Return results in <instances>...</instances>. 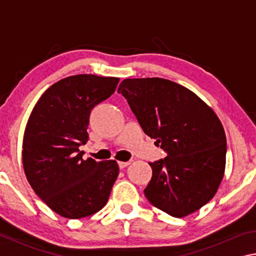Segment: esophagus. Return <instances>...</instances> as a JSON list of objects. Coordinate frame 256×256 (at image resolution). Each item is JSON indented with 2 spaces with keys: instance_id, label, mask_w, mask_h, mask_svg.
<instances>
[{
  "instance_id": "esophagus-1",
  "label": "esophagus",
  "mask_w": 256,
  "mask_h": 256,
  "mask_svg": "<svg viewBox=\"0 0 256 256\" xmlns=\"http://www.w3.org/2000/svg\"><path fill=\"white\" fill-rule=\"evenodd\" d=\"M128 164H130V162H118V166H120V170H123V168L128 167Z\"/></svg>"
}]
</instances>
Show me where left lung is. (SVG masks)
<instances>
[{
    "mask_svg": "<svg viewBox=\"0 0 256 256\" xmlns=\"http://www.w3.org/2000/svg\"><path fill=\"white\" fill-rule=\"evenodd\" d=\"M118 92L144 133L167 154L150 162L152 177L144 190L149 202L176 218L206 204L222 180L227 152L224 130L212 108L162 78L125 79Z\"/></svg>",
    "mask_w": 256,
    "mask_h": 256,
    "instance_id": "obj_1",
    "label": "left lung"
}]
</instances>
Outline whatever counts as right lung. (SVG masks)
Returning a JSON list of instances; mask_svg holds the SVG:
<instances>
[{
  "label": "right lung",
  "mask_w": 256,
  "mask_h": 256,
  "mask_svg": "<svg viewBox=\"0 0 256 256\" xmlns=\"http://www.w3.org/2000/svg\"><path fill=\"white\" fill-rule=\"evenodd\" d=\"M120 79L94 74L64 78L42 94L29 116L22 164L34 193L68 219L102 210L118 176L115 160L82 159L92 108L114 94Z\"/></svg>",
  "instance_id": "1"
}]
</instances>
